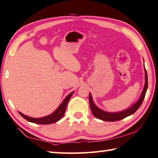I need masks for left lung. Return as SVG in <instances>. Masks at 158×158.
<instances>
[{"label":"left lung","instance_id":"obj_1","mask_svg":"<svg viewBox=\"0 0 158 158\" xmlns=\"http://www.w3.org/2000/svg\"><path fill=\"white\" fill-rule=\"evenodd\" d=\"M144 68H145V65H144ZM145 85H144V88L143 92H142V94L140 95L139 100L137 101L132 106L128 107V108L125 110L120 111V112H117V113H109V112H106L100 109L99 107H98L95 106L94 102H93L92 95L90 93L89 94V102H90V107L91 109V111H92V113L93 115L95 116V118H97L100 120H104V121H108V122H113V121H117L122 120V119L127 117V116L131 115L134 113H135L139 107H140L142 102H143L144 98H145L146 91H147L148 89V75H147V71H146L145 68Z\"/></svg>","mask_w":158,"mask_h":158}]
</instances>
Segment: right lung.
<instances>
[{"mask_svg": "<svg viewBox=\"0 0 158 158\" xmlns=\"http://www.w3.org/2000/svg\"><path fill=\"white\" fill-rule=\"evenodd\" d=\"M73 94V92L70 93L69 95L66 96V98L63 100V101L62 102V103L60 105V106L56 109V110H55L53 113L49 115L45 116V117H43V118H31V117H28V116L25 115L23 113H20V112H19V114L22 116L23 118H25L26 120H28L31 123H37V124H40V125H48V124H51V123H56L57 121L60 120V119L63 117L66 110V107H67L68 102L69 101V100L70 99V98H71Z\"/></svg>", "mask_w": 158, "mask_h": 158, "instance_id": "right-lung-1", "label": "right lung"}]
</instances>
